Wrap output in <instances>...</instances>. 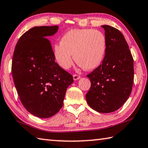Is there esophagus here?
<instances>
[{"label": "esophagus", "instance_id": "esophagus-1", "mask_svg": "<svg viewBox=\"0 0 148 148\" xmlns=\"http://www.w3.org/2000/svg\"><path fill=\"white\" fill-rule=\"evenodd\" d=\"M73 77V79L75 80V81H77V80H79V79H81V76L79 75L74 74Z\"/></svg>", "mask_w": 148, "mask_h": 148}]
</instances>
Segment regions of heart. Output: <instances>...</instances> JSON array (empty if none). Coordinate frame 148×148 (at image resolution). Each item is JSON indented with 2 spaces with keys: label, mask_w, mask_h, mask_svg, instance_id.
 Returning <instances> with one entry per match:
<instances>
[{
  "label": "heart",
  "mask_w": 148,
  "mask_h": 148,
  "mask_svg": "<svg viewBox=\"0 0 148 148\" xmlns=\"http://www.w3.org/2000/svg\"><path fill=\"white\" fill-rule=\"evenodd\" d=\"M107 39L104 34L91 28L69 30L53 47V55L60 66L68 69L74 59L86 70L94 69L104 60Z\"/></svg>",
  "instance_id": "b5f03b06"
}]
</instances>
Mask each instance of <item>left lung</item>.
I'll use <instances>...</instances> for the list:
<instances>
[{"instance_id":"left-lung-1","label":"left lung","mask_w":148,"mask_h":148,"mask_svg":"<svg viewBox=\"0 0 148 148\" xmlns=\"http://www.w3.org/2000/svg\"><path fill=\"white\" fill-rule=\"evenodd\" d=\"M107 49L102 64L87 75L91 86L86 95L88 104L101 113L114 112L130 95L134 81L133 58L120 30L103 25Z\"/></svg>"}]
</instances>
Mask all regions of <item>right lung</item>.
Returning a JSON list of instances; mask_svg holds the SVG:
<instances>
[{"label":"right lung","instance_id":"add662e5","mask_svg":"<svg viewBox=\"0 0 148 148\" xmlns=\"http://www.w3.org/2000/svg\"><path fill=\"white\" fill-rule=\"evenodd\" d=\"M58 26L35 27L21 36L13 55L12 73L21 102L34 116L47 118L63 106L73 76L55 62L50 41Z\"/></svg>","mask_w":148,"mask_h":148}]
</instances>
